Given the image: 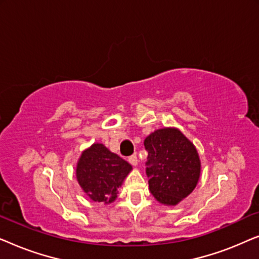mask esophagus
<instances>
[{
  "instance_id": "34e87169",
  "label": "esophagus",
  "mask_w": 259,
  "mask_h": 259,
  "mask_svg": "<svg viewBox=\"0 0 259 259\" xmlns=\"http://www.w3.org/2000/svg\"><path fill=\"white\" fill-rule=\"evenodd\" d=\"M128 161H130L131 164H132L133 166H137V165H138V157H137L136 154L131 155V157L128 158Z\"/></svg>"
}]
</instances>
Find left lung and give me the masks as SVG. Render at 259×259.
<instances>
[{
  "instance_id": "1",
  "label": "left lung",
  "mask_w": 259,
  "mask_h": 259,
  "mask_svg": "<svg viewBox=\"0 0 259 259\" xmlns=\"http://www.w3.org/2000/svg\"><path fill=\"white\" fill-rule=\"evenodd\" d=\"M148 157L146 175L155 199L177 205L196 187L200 160L193 144L175 128L158 130L144 141Z\"/></svg>"
}]
</instances>
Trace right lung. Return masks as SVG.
<instances>
[{"label": "right lung", "instance_id": "obj_1", "mask_svg": "<svg viewBox=\"0 0 259 259\" xmlns=\"http://www.w3.org/2000/svg\"><path fill=\"white\" fill-rule=\"evenodd\" d=\"M132 166L102 144L82 152L76 166V178L88 197L97 203L109 204L118 197V187Z\"/></svg>", "mask_w": 259, "mask_h": 259}]
</instances>
